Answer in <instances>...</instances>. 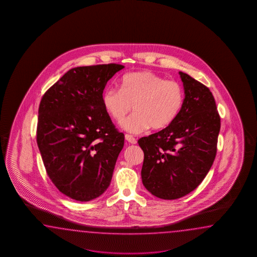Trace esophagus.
<instances>
[{"label": "esophagus", "mask_w": 257, "mask_h": 257, "mask_svg": "<svg viewBox=\"0 0 257 257\" xmlns=\"http://www.w3.org/2000/svg\"><path fill=\"white\" fill-rule=\"evenodd\" d=\"M125 139H126V141H127L131 144H136L137 143L136 139L132 136V135H130V134H126L125 135Z\"/></svg>", "instance_id": "obj_1"}]
</instances>
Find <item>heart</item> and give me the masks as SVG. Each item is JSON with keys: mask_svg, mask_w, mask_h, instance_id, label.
<instances>
[{"mask_svg": "<svg viewBox=\"0 0 257 257\" xmlns=\"http://www.w3.org/2000/svg\"><path fill=\"white\" fill-rule=\"evenodd\" d=\"M102 101L105 112L116 123L123 122L132 105L134 112L123 127L138 134L150 126L160 131L170 126L183 108L185 90L180 82L153 71H135L121 77L119 89L106 88Z\"/></svg>", "mask_w": 257, "mask_h": 257, "instance_id": "1", "label": "heart"}]
</instances>
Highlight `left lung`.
Masks as SVG:
<instances>
[{"label": "left lung", "instance_id": "1", "mask_svg": "<svg viewBox=\"0 0 257 257\" xmlns=\"http://www.w3.org/2000/svg\"><path fill=\"white\" fill-rule=\"evenodd\" d=\"M185 103L175 120L141 138L143 186L163 199L185 197L201 184L217 153L220 116L206 85L180 71Z\"/></svg>", "mask_w": 257, "mask_h": 257}]
</instances>
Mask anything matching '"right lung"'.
Returning a JSON list of instances; mask_svg holds the SVG:
<instances>
[{
	"mask_svg": "<svg viewBox=\"0 0 257 257\" xmlns=\"http://www.w3.org/2000/svg\"><path fill=\"white\" fill-rule=\"evenodd\" d=\"M124 66L71 69L44 93L37 143L54 186L71 199H94L109 186L125 136L103 105L106 82Z\"/></svg>",
	"mask_w": 257,
	"mask_h": 257,
	"instance_id": "add662e5",
	"label": "right lung"
}]
</instances>
